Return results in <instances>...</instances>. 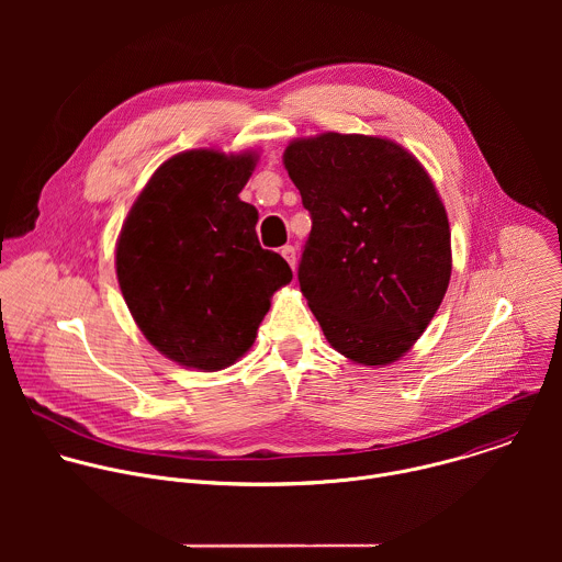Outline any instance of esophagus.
Segmentation results:
<instances>
[{
	"label": "esophagus",
	"mask_w": 562,
	"mask_h": 562,
	"mask_svg": "<svg viewBox=\"0 0 562 562\" xmlns=\"http://www.w3.org/2000/svg\"><path fill=\"white\" fill-rule=\"evenodd\" d=\"M295 247H291V245H286V247H282V258L289 262V267L291 269H295Z\"/></svg>",
	"instance_id": "esophagus-1"
}]
</instances>
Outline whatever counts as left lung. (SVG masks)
Wrapping results in <instances>:
<instances>
[{"label":"left lung","instance_id":"obj_1","mask_svg":"<svg viewBox=\"0 0 562 562\" xmlns=\"http://www.w3.org/2000/svg\"><path fill=\"white\" fill-rule=\"evenodd\" d=\"M284 169L311 213L300 289L329 345L364 367L403 358L451 278L445 204L418 159L373 135L293 139Z\"/></svg>","mask_w":562,"mask_h":562}]
</instances>
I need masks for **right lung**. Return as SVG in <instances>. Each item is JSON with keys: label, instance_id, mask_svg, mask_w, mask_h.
<instances>
[{"label": "right lung", "instance_id": "obj_1", "mask_svg": "<svg viewBox=\"0 0 562 562\" xmlns=\"http://www.w3.org/2000/svg\"><path fill=\"white\" fill-rule=\"evenodd\" d=\"M256 153L195 148L159 167L131 206L115 249L126 306L173 362L220 371L256 342L286 260L260 247L258 209L239 200Z\"/></svg>", "mask_w": 562, "mask_h": 562}]
</instances>
